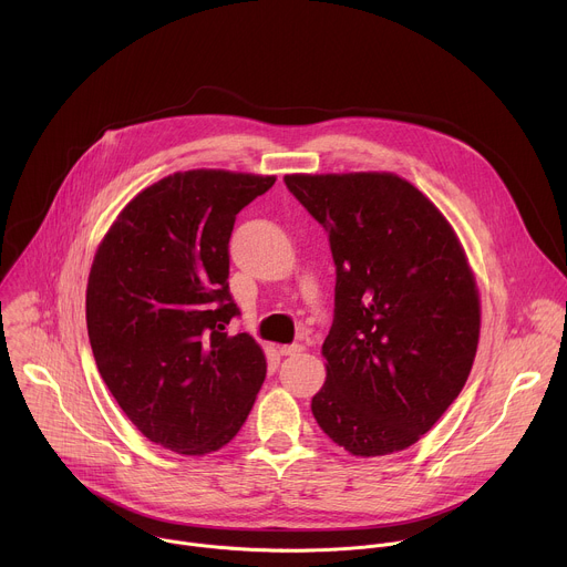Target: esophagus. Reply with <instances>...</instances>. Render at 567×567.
<instances>
[{
    "mask_svg": "<svg viewBox=\"0 0 567 567\" xmlns=\"http://www.w3.org/2000/svg\"><path fill=\"white\" fill-rule=\"evenodd\" d=\"M278 352H280L282 357H298L300 352H305V348H302V346H280Z\"/></svg>",
    "mask_w": 567,
    "mask_h": 567,
    "instance_id": "esophagus-1",
    "label": "esophagus"
}]
</instances>
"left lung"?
<instances>
[{
    "label": "left lung",
    "instance_id": "1",
    "mask_svg": "<svg viewBox=\"0 0 567 567\" xmlns=\"http://www.w3.org/2000/svg\"><path fill=\"white\" fill-rule=\"evenodd\" d=\"M330 233L334 326L311 413L357 457L413 446L462 392L480 341V291L442 210L394 173L285 175Z\"/></svg>",
    "mask_w": 567,
    "mask_h": 567
}]
</instances>
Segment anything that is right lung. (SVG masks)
Returning <instances> with one entry per match:
<instances>
[{
    "label": "right lung",
    "mask_w": 567,
    "mask_h": 567,
    "mask_svg": "<svg viewBox=\"0 0 567 567\" xmlns=\"http://www.w3.org/2000/svg\"><path fill=\"white\" fill-rule=\"evenodd\" d=\"M274 175L175 173L143 188L96 249L87 332L99 372L130 422L182 455L226 446L267 377L262 348L224 330L235 215Z\"/></svg>",
    "instance_id": "obj_1"
}]
</instances>
